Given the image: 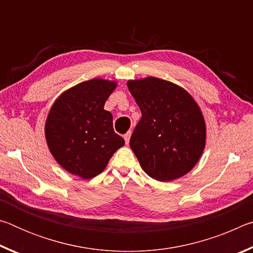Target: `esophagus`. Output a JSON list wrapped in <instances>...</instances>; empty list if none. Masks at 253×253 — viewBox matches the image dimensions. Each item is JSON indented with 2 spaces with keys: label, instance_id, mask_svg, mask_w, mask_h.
Segmentation results:
<instances>
[{
  "label": "esophagus",
  "instance_id": "34e87169",
  "mask_svg": "<svg viewBox=\"0 0 253 253\" xmlns=\"http://www.w3.org/2000/svg\"><path fill=\"white\" fill-rule=\"evenodd\" d=\"M130 136H131V131L129 130L127 132V134L124 135V138H125V143L128 145L129 144V139H130Z\"/></svg>",
  "mask_w": 253,
  "mask_h": 253
}]
</instances>
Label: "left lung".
Here are the masks:
<instances>
[{
  "label": "left lung",
  "instance_id": "8db88e82",
  "mask_svg": "<svg viewBox=\"0 0 253 253\" xmlns=\"http://www.w3.org/2000/svg\"><path fill=\"white\" fill-rule=\"evenodd\" d=\"M127 87L142 111L129 145L144 172L161 182L184 176L207 142L198 102L184 88L155 77L128 80Z\"/></svg>",
  "mask_w": 253,
  "mask_h": 253
}]
</instances>
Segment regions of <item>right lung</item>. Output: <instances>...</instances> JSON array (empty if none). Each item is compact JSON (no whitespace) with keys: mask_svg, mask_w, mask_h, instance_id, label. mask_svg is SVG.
Instances as JSON below:
<instances>
[{"mask_svg":"<svg viewBox=\"0 0 253 253\" xmlns=\"http://www.w3.org/2000/svg\"><path fill=\"white\" fill-rule=\"evenodd\" d=\"M116 81L95 78L63 91L48 114L44 134L50 153L67 172L84 179L97 176L125 145L113 128L105 102Z\"/></svg>","mask_w":253,"mask_h":253,"instance_id":"1","label":"right lung"}]
</instances>
